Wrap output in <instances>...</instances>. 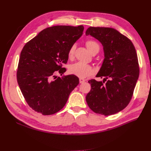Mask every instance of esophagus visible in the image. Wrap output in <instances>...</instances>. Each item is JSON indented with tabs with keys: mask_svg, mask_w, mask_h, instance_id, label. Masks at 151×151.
Masks as SVG:
<instances>
[{
	"mask_svg": "<svg viewBox=\"0 0 151 151\" xmlns=\"http://www.w3.org/2000/svg\"><path fill=\"white\" fill-rule=\"evenodd\" d=\"M84 82H85V80H84V79H83V78H80V79H79V83H80L81 84L84 83Z\"/></svg>",
	"mask_w": 151,
	"mask_h": 151,
	"instance_id": "34e87169",
	"label": "esophagus"
}]
</instances>
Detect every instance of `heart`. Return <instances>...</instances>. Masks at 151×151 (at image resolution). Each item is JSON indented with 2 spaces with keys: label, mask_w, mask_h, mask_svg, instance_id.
I'll return each mask as SVG.
<instances>
[{
  "label": "heart",
  "mask_w": 151,
  "mask_h": 151,
  "mask_svg": "<svg viewBox=\"0 0 151 151\" xmlns=\"http://www.w3.org/2000/svg\"><path fill=\"white\" fill-rule=\"evenodd\" d=\"M86 45L91 53H93L96 50L99 49V45L98 42L93 40H87ZM75 49V45H72L68 50V57L70 59H72L74 57ZM68 72L70 74L79 77L80 78H86L94 74L93 67L90 65L83 62H77L71 65L68 67Z\"/></svg>",
  "instance_id": "obj_1"
}]
</instances>
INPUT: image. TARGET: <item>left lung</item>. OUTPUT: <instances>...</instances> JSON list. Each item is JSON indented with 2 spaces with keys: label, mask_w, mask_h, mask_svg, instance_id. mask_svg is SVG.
Wrapping results in <instances>:
<instances>
[{
  "label": "left lung",
  "mask_w": 151,
  "mask_h": 151,
  "mask_svg": "<svg viewBox=\"0 0 151 151\" xmlns=\"http://www.w3.org/2000/svg\"><path fill=\"white\" fill-rule=\"evenodd\" d=\"M86 35L99 41L103 46L104 58L96 77L91 79L86 102L94 113L108 116L124 109L133 96L139 76L137 55L133 43L116 29L89 27Z\"/></svg>",
  "instance_id": "left-lung-1"
}]
</instances>
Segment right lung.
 Instances as JSON below:
<instances>
[{"label": "right lung", "instance_id": "1", "mask_svg": "<svg viewBox=\"0 0 151 151\" xmlns=\"http://www.w3.org/2000/svg\"><path fill=\"white\" fill-rule=\"evenodd\" d=\"M84 26H55L43 29L22 48L17 81L29 106L43 115H53L65 106L79 84L74 75L57 77L66 71L68 52L83 33ZM57 71V72L56 71Z\"/></svg>", "mask_w": 151, "mask_h": 151}]
</instances>
